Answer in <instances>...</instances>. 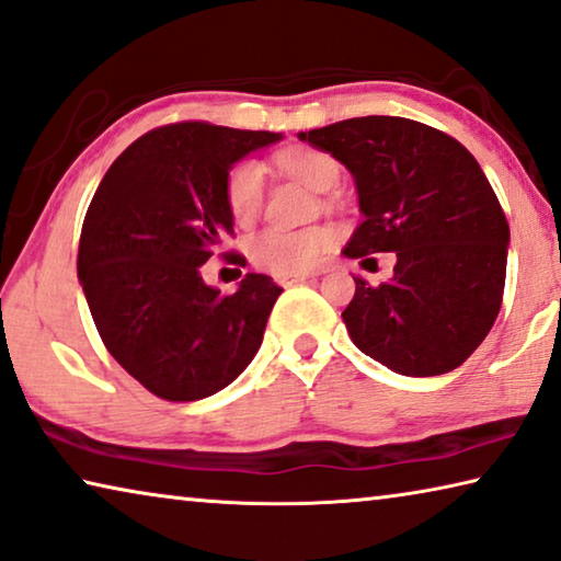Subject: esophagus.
Returning a JSON list of instances; mask_svg holds the SVG:
<instances>
[{"instance_id": "1", "label": "esophagus", "mask_w": 561, "mask_h": 561, "mask_svg": "<svg viewBox=\"0 0 561 561\" xmlns=\"http://www.w3.org/2000/svg\"><path fill=\"white\" fill-rule=\"evenodd\" d=\"M274 279H277V284H282V287H291V284L307 282L309 274H274Z\"/></svg>"}]
</instances>
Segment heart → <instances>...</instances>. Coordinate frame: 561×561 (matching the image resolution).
<instances>
[{
	"instance_id": "b5f03b06",
	"label": "heart",
	"mask_w": 561,
	"mask_h": 561,
	"mask_svg": "<svg viewBox=\"0 0 561 561\" xmlns=\"http://www.w3.org/2000/svg\"><path fill=\"white\" fill-rule=\"evenodd\" d=\"M284 174L297 176L314 192L334 190L342 180V167L334 157L317 149H287L277 154ZM264 202V167L254 159L239 162L227 176V204L237 221L254 219ZM334 244V237L324 227L282 229L270 227L249 244L252 260L274 274H305L317 270Z\"/></svg>"
}]
</instances>
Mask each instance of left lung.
Segmentation results:
<instances>
[{
    "instance_id": "left-lung-1",
    "label": "left lung",
    "mask_w": 561,
    "mask_h": 561,
    "mask_svg": "<svg viewBox=\"0 0 561 561\" xmlns=\"http://www.w3.org/2000/svg\"><path fill=\"white\" fill-rule=\"evenodd\" d=\"M357 186L362 225L344 256L392 252V279L357 291L342 319L367 357L404 377L465 364L492 329L506 277V225L477 159L457 139L404 117H354L299 131Z\"/></svg>"
}]
</instances>
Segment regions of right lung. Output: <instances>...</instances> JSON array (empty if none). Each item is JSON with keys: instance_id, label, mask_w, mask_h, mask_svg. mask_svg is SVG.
Returning <instances> with one entry per match:
<instances>
[{"instance_id": "obj_1", "label": "right lung", "mask_w": 561, "mask_h": 561, "mask_svg": "<svg viewBox=\"0 0 561 561\" xmlns=\"http://www.w3.org/2000/svg\"><path fill=\"white\" fill-rule=\"evenodd\" d=\"M279 139L204 122L159 127L114 159L89 204L77 277L96 332L141 387L169 402L217 394L260 352L282 287L247 274L221 297L199 266L234 234L232 167Z\"/></svg>"}]
</instances>
